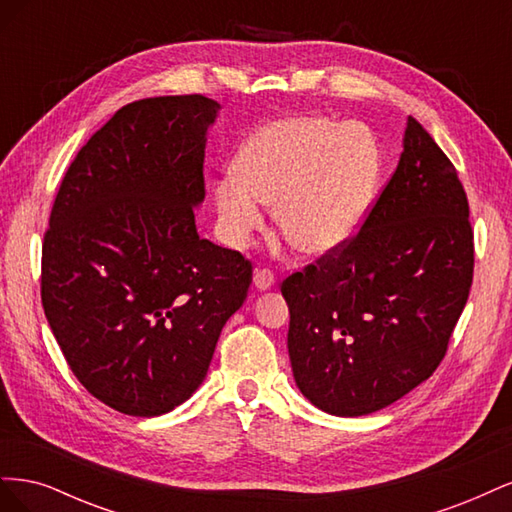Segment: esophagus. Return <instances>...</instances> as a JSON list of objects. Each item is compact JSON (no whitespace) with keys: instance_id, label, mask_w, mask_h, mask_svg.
Segmentation results:
<instances>
[{"instance_id":"1","label":"esophagus","mask_w":512,"mask_h":512,"mask_svg":"<svg viewBox=\"0 0 512 512\" xmlns=\"http://www.w3.org/2000/svg\"><path fill=\"white\" fill-rule=\"evenodd\" d=\"M275 284V275L269 269H256L254 271V286L258 290H269Z\"/></svg>"}]
</instances>
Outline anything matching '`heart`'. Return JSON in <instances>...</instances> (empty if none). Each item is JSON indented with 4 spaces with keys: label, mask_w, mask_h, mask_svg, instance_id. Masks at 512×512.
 I'll return each mask as SVG.
<instances>
[{
    "label": "heart",
    "mask_w": 512,
    "mask_h": 512,
    "mask_svg": "<svg viewBox=\"0 0 512 512\" xmlns=\"http://www.w3.org/2000/svg\"><path fill=\"white\" fill-rule=\"evenodd\" d=\"M380 145L363 123L292 115L260 126L243 143L235 170L215 183L218 232L243 250L275 222L307 256H329L356 235L376 196Z\"/></svg>",
    "instance_id": "heart-1"
}]
</instances>
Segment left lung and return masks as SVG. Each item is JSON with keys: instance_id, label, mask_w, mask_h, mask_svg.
I'll return each mask as SVG.
<instances>
[{"instance_id": "1", "label": "left lung", "mask_w": 512, "mask_h": 512, "mask_svg": "<svg viewBox=\"0 0 512 512\" xmlns=\"http://www.w3.org/2000/svg\"><path fill=\"white\" fill-rule=\"evenodd\" d=\"M474 273L468 196L414 117L361 230L282 282L299 391L324 412L391 406L442 363Z\"/></svg>"}]
</instances>
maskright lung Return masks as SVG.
Instances as JSON below:
<instances>
[{
	"instance_id": "obj_1",
	"label": "right lung",
	"mask_w": 512,
	"mask_h": 512,
	"mask_svg": "<svg viewBox=\"0 0 512 512\" xmlns=\"http://www.w3.org/2000/svg\"><path fill=\"white\" fill-rule=\"evenodd\" d=\"M200 94L132 102L76 153L42 243L40 294L72 374L102 404L160 416L205 380L252 262L200 239L207 130Z\"/></svg>"
}]
</instances>
